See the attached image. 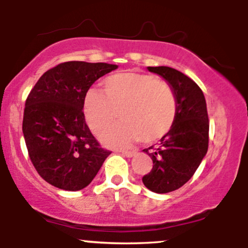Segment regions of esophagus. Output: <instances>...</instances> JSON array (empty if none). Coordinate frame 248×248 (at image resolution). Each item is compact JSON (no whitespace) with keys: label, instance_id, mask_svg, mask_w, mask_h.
<instances>
[{"label":"esophagus","instance_id":"esophagus-1","mask_svg":"<svg viewBox=\"0 0 248 248\" xmlns=\"http://www.w3.org/2000/svg\"><path fill=\"white\" fill-rule=\"evenodd\" d=\"M121 154H122V155H124V156H127V157H133V156H135V152H124H124H120Z\"/></svg>","mask_w":248,"mask_h":248}]
</instances>
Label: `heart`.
I'll list each match as a JSON object with an SVG mask.
<instances>
[{
	"instance_id": "heart-1",
	"label": "heart",
	"mask_w": 248,
	"mask_h": 248,
	"mask_svg": "<svg viewBox=\"0 0 248 248\" xmlns=\"http://www.w3.org/2000/svg\"><path fill=\"white\" fill-rule=\"evenodd\" d=\"M82 112L96 136L105 135L118 120L122 124L105 139L108 146L126 147L141 140L156 142L170 132L177 114L171 86L140 72H120L102 81V93L91 88L85 93Z\"/></svg>"
}]
</instances>
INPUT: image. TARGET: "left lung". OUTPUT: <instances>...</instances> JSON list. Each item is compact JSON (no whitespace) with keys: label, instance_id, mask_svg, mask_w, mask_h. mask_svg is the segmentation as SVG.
Here are the masks:
<instances>
[{"label":"left lung","instance_id":"obj_1","mask_svg":"<svg viewBox=\"0 0 248 248\" xmlns=\"http://www.w3.org/2000/svg\"><path fill=\"white\" fill-rule=\"evenodd\" d=\"M166 79L177 101V114L170 132L157 147L143 149L153 168L142 177L150 191L167 193L183 186L192 177L209 148V116L203 91L192 79L168 66L148 67Z\"/></svg>","mask_w":248,"mask_h":248}]
</instances>
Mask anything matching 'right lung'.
I'll use <instances>...</instances> for the list:
<instances>
[{
  "mask_svg": "<svg viewBox=\"0 0 248 248\" xmlns=\"http://www.w3.org/2000/svg\"><path fill=\"white\" fill-rule=\"evenodd\" d=\"M118 65L66 62L43 75L25 101L23 135L39 176L67 191L86 187L108 157L85 121L82 101L95 80Z\"/></svg>",
  "mask_w": 248,
  "mask_h": 248,
  "instance_id": "add662e5",
  "label": "right lung"
}]
</instances>
